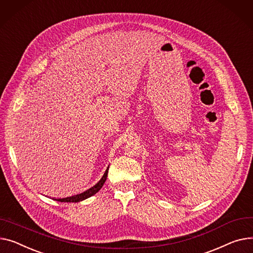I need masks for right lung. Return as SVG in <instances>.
I'll return each mask as SVG.
<instances>
[{
    "label": "right lung",
    "mask_w": 253,
    "mask_h": 253,
    "mask_svg": "<svg viewBox=\"0 0 253 253\" xmlns=\"http://www.w3.org/2000/svg\"><path fill=\"white\" fill-rule=\"evenodd\" d=\"M108 171H109V167L108 169L106 170L104 176L102 177V179H100L94 186H92L91 188L85 190L82 193H79V194H76V195H72V196H69V197H65V198H56L55 200L57 201H61V203H79V201H82L84 199H86L92 195H94L96 192H98V190H100V188L103 187L104 183L106 182L107 180V177H108Z\"/></svg>",
    "instance_id": "1"
}]
</instances>
